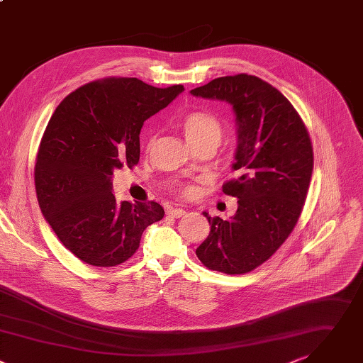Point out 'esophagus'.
Returning a JSON list of instances; mask_svg holds the SVG:
<instances>
[{
  "instance_id": "obj_1",
  "label": "esophagus",
  "mask_w": 363,
  "mask_h": 363,
  "mask_svg": "<svg viewBox=\"0 0 363 363\" xmlns=\"http://www.w3.org/2000/svg\"><path fill=\"white\" fill-rule=\"evenodd\" d=\"M167 214H169L170 217H174V219H179V217H182V216L186 214V210L182 208V207H176V208H170V210L167 211Z\"/></svg>"
}]
</instances>
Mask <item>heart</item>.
<instances>
[{
  "instance_id": "1",
  "label": "heart",
  "mask_w": 363,
  "mask_h": 363,
  "mask_svg": "<svg viewBox=\"0 0 363 363\" xmlns=\"http://www.w3.org/2000/svg\"><path fill=\"white\" fill-rule=\"evenodd\" d=\"M180 127L184 133V137L190 144L210 141L214 143L216 146L220 143L223 135V128L220 121L217 120L214 116L204 113V111H191L187 113L180 120ZM152 140L149 141L150 146ZM190 191V187L184 186L182 187V193L187 194Z\"/></svg>"
}]
</instances>
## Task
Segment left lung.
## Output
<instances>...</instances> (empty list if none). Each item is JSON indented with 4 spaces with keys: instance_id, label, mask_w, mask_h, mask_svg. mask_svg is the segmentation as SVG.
Returning <instances> with one entry per match:
<instances>
[{
    "instance_id": "obj_1",
    "label": "left lung",
    "mask_w": 363,
    "mask_h": 363,
    "mask_svg": "<svg viewBox=\"0 0 363 363\" xmlns=\"http://www.w3.org/2000/svg\"><path fill=\"white\" fill-rule=\"evenodd\" d=\"M190 93L232 104L238 125L232 166L238 176L223 193L238 197L239 207L230 220L203 213L210 233L196 255L211 270L249 273L270 259L299 220L313 170L311 137L291 101L256 76L219 77Z\"/></svg>"
}]
</instances>
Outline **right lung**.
Masks as SVG:
<instances>
[{
    "mask_svg": "<svg viewBox=\"0 0 363 363\" xmlns=\"http://www.w3.org/2000/svg\"><path fill=\"white\" fill-rule=\"evenodd\" d=\"M183 90L107 77L68 94L51 116L35 159L37 199L60 242L84 263H124L146 228L163 219L156 201H116L111 177L138 163L143 123Z\"/></svg>",
    "mask_w": 363,
    "mask_h": 363,
    "instance_id": "add662e5",
    "label": "right lung"
}]
</instances>
